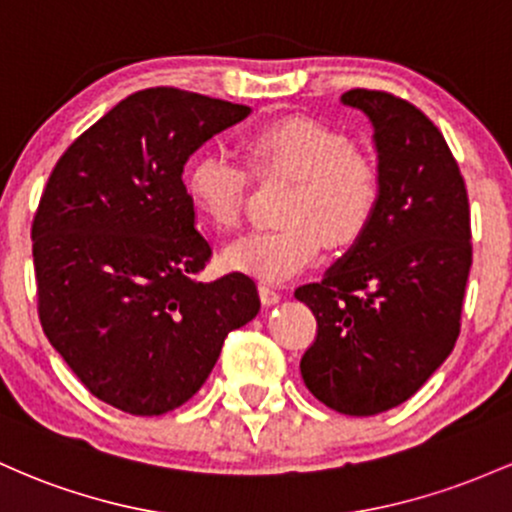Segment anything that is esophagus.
I'll list each match as a JSON object with an SVG mask.
<instances>
[{
	"label": "esophagus",
	"mask_w": 512,
	"mask_h": 512,
	"mask_svg": "<svg viewBox=\"0 0 512 512\" xmlns=\"http://www.w3.org/2000/svg\"><path fill=\"white\" fill-rule=\"evenodd\" d=\"M260 299L265 306H274V303L282 301V294L277 289H272V286H260Z\"/></svg>",
	"instance_id": "obj_1"
}]
</instances>
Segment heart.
I'll use <instances>...</instances> for the list:
<instances>
[{
  "label": "heart",
  "mask_w": 512,
  "mask_h": 512,
  "mask_svg": "<svg viewBox=\"0 0 512 512\" xmlns=\"http://www.w3.org/2000/svg\"><path fill=\"white\" fill-rule=\"evenodd\" d=\"M245 165L260 179L291 182L282 206L284 228L252 233L226 250V265L262 282H286L318 260L323 245L359 243L381 204V172L372 155L328 123L286 116L243 140ZM187 194L209 226H240L247 172L221 153H204L187 170Z\"/></svg>",
  "instance_id": "obj_1"
}]
</instances>
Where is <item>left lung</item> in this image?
<instances>
[{"label":"left lung","instance_id":"1","mask_svg":"<svg viewBox=\"0 0 512 512\" xmlns=\"http://www.w3.org/2000/svg\"><path fill=\"white\" fill-rule=\"evenodd\" d=\"M340 101L374 126L381 204L359 243L296 289L318 320L301 376L333 411L376 415L408 401L454 350L471 269L469 196L423 111L376 89Z\"/></svg>","mask_w":512,"mask_h":512}]
</instances>
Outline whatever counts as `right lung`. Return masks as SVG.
<instances>
[{
    "label": "right lung",
    "instance_id": "1",
    "mask_svg": "<svg viewBox=\"0 0 512 512\" xmlns=\"http://www.w3.org/2000/svg\"><path fill=\"white\" fill-rule=\"evenodd\" d=\"M247 114L184 89H143L50 172L31 226L43 333L89 393L123 413L187 403L230 330L260 311L245 274L196 279L211 245L182 182L189 155Z\"/></svg>",
    "mask_w": 512,
    "mask_h": 512
}]
</instances>
